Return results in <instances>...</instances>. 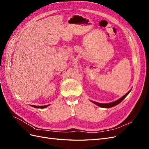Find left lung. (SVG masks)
Returning <instances> with one entry per match:
<instances>
[{
	"label": "left lung",
	"mask_w": 149,
	"mask_h": 149,
	"mask_svg": "<svg viewBox=\"0 0 149 149\" xmlns=\"http://www.w3.org/2000/svg\"><path fill=\"white\" fill-rule=\"evenodd\" d=\"M130 91H131V90H130V91H129L127 93H126L124 96H123V97H120V99H119L118 100H117V101H114V102H110V103H106V104L99 103V102H95V101H92V102H93L94 104H95L97 105L98 106L101 107H104V108H109V107H112L115 106H116V105H118V104H119L122 101H123V100H124V99L126 96H127L128 95V94H129V93L130 92Z\"/></svg>",
	"instance_id": "1"
}]
</instances>
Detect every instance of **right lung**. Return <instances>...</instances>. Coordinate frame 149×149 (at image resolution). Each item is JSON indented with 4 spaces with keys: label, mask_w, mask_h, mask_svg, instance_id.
Listing matches in <instances>:
<instances>
[{
    "label": "right lung",
    "mask_w": 149,
    "mask_h": 149,
    "mask_svg": "<svg viewBox=\"0 0 149 149\" xmlns=\"http://www.w3.org/2000/svg\"><path fill=\"white\" fill-rule=\"evenodd\" d=\"M49 105V104L45 105V106H33V105H31V106L33 107H35V108H40V109H43V108H46Z\"/></svg>",
    "instance_id": "right-lung-1"
}]
</instances>
